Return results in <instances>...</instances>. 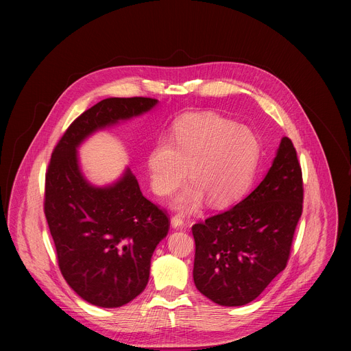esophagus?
I'll list each match as a JSON object with an SVG mask.
<instances>
[{
  "mask_svg": "<svg viewBox=\"0 0 351 351\" xmlns=\"http://www.w3.org/2000/svg\"><path fill=\"white\" fill-rule=\"evenodd\" d=\"M183 222H184V219H183L182 215H175V217H172V219H171L172 228H175V229L182 228V226H183Z\"/></svg>",
  "mask_w": 351,
  "mask_h": 351,
  "instance_id": "esophagus-1",
  "label": "esophagus"
}]
</instances>
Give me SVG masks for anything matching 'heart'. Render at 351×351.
<instances>
[{
    "label": "heart",
    "instance_id": "obj_1",
    "mask_svg": "<svg viewBox=\"0 0 351 351\" xmlns=\"http://www.w3.org/2000/svg\"><path fill=\"white\" fill-rule=\"evenodd\" d=\"M260 144L256 134L214 114L184 117L172 143L160 141L148 156L156 194H171L187 176L193 180L175 199V207L193 211L208 197L213 206L234 203L253 179Z\"/></svg>",
    "mask_w": 351,
    "mask_h": 351
}]
</instances>
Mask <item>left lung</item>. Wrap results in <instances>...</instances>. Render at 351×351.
<instances>
[{
	"label": "left lung",
	"instance_id": "8db88e82",
	"mask_svg": "<svg viewBox=\"0 0 351 351\" xmlns=\"http://www.w3.org/2000/svg\"><path fill=\"white\" fill-rule=\"evenodd\" d=\"M303 175L289 137L263 182L225 213L193 225V278L199 293L226 307L257 298L287 264L303 213Z\"/></svg>",
	"mask_w": 351,
	"mask_h": 351
}]
</instances>
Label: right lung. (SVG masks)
Returning <instances> with one entry per match:
<instances>
[{
	"instance_id": "right-lung-1",
	"label": "right lung",
	"mask_w": 351,
	"mask_h": 351,
	"mask_svg": "<svg viewBox=\"0 0 351 351\" xmlns=\"http://www.w3.org/2000/svg\"><path fill=\"white\" fill-rule=\"evenodd\" d=\"M157 104L147 97L103 99L71 123L48 164L44 214L58 265L68 285L93 306L122 307L145 289L169 219L143 195L129 168L112 184L93 186L83 176L77 148L97 130Z\"/></svg>"
}]
</instances>
